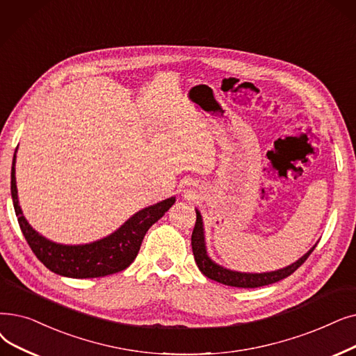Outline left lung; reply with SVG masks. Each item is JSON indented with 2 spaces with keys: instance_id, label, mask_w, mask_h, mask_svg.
<instances>
[{
  "instance_id": "8db88e82",
  "label": "left lung",
  "mask_w": 356,
  "mask_h": 356,
  "mask_svg": "<svg viewBox=\"0 0 356 356\" xmlns=\"http://www.w3.org/2000/svg\"><path fill=\"white\" fill-rule=\"evenodd\" d=\"M316 249V245L313 249L305 253L300 260H297L296 264H292L284 269L275 270V272H268V273H241V272H234L225 269L220 265H216L213 260L209 259L205 249V241H204V228H202V216H200L199 211H196V222L195 228L192 233V250L195 256V261L197 268L200 269L207 277L212 281H216L220 284L228 285V286H236V288H259V286H265L269 284H275L277 281H282L284 277L292 275L296 272L304 261L308 259Z\"/></svg>"
}]
</instances>
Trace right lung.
I'll list each match as a JSON object with an SVG mask.
<instances>
[{"instance_id": "right-lung-1", "label": "right lung", "mask_w": 356, "mask_h": 356, "mask_svg": "<svg viewBox=\"0 0 356 356\" xmlns=\"http://www.w3.org/2000/svg\"><path fill=\"white\" fill-rule=\"evenodd\" d=\"M15 154L11 167V197L22 233L36 257L49 270L68 277H100L127 269L140 252L148 228L172 208L175 197L136 212L118 231L84 245H64L46 240L29 225L22 213L15 186Z\"/></svg>"}]
</instances>
